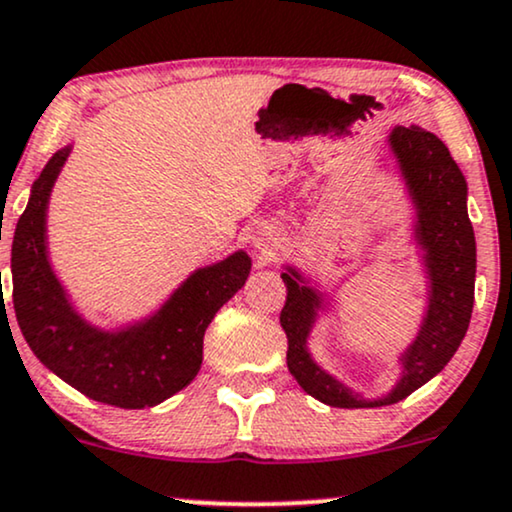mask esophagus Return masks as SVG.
Instances as JSON below:
<instances>
[{
	"label": "esophagus",
	"instance_id": "1",
	"mask_svg": "<svg viewBox=\"0 0 512 512\" xmlns=\"http://www.w3.org/2000/svg\"><path fill=\"white\" fill-rule=\"evenodd\" d=\"M252 245H255L260 255H271L276 248V238L267 234V231H257V234L252 236Z\"/></svg>",
	"mask_w": 512,
	"mask_h": 512
}]
</instances>
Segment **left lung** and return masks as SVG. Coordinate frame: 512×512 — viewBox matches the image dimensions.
<instances>
[{"label":"left lung","mask_w":512,"mask_h":512,"mask_svg":"<svg viewBox=\"0 0 512 512\" xmlns=\"http://www.w3.org/2000/svg\"><path fill=\"white\" fill-rule=\"evenodd\" d=\"M390 146L418 210L416 238L425 250L430 304L418 338L401 354V380L387 397L359 399L314 364L307 352V335L312 331L316 309L321 307V297L316 290L297 283L302 278L295 269L281 274L288 290L281 309V326L288 335V371L304 392L338 409L397 404L435 378L465 338L475 302V234L465 205L468 186L456 160L435 134L416 125L394 127Z\"/></svg>","instance_id":"8db88e82"}]
</instances>
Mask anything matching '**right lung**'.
<instances>
[{
    "label": "right lung",
    "instance_id": "1",
    "mask_svg": "<svg viewBox=\"0 0 512 512\" xmlns=\"http://www.w3.org/2000/svg\"><path fill=\"white\" fill-rule=\"evenodd\" d=\"M70 148H61L32 184L11 245L14 309L35 357L77 392L120 409L155 406L196 378L203 335L219 307L250 274L245 252L198 269L158 314L120 333L96 331L68 304L47 260L44 222L51 186Z\"/></svg>",
    "mask_w": 512,
    "mask_h": 512
}]
</instances>
